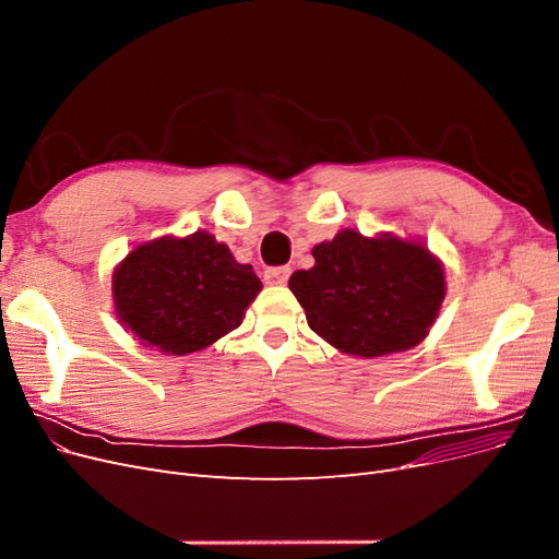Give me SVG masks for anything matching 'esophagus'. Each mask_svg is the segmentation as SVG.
Listing matches in <instances>:
<instances>
[{
    "instance_id": "1",
    "label": "esophagus",
    "mask_w": 559,
    "mask_h": 559,
    "mask_svg": "<svg viewBox=\"0 0 559 559\" xmlns=\"http://www.w3.org/2000/svg\"><path fill=\"white\" fill-rule=\"evenodd\" d=\"M292 275V267L289 265H277V267H267L263 277H265V284L270 286H282L286 284V280H289Z\"/></svg>"
}]
</instances>
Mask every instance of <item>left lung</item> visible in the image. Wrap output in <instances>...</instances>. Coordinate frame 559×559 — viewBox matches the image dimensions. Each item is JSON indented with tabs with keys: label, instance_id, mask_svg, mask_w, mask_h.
I'll return each instance as SVG.
<instances>
[{
	"label": "left lung",
	"instance_id": "left-lung-1",
	"mask_svg": "<svg viewBox=\"0 0 559 559\" xmlns=\"http://www.w3.org/2000/svg\"><path fill=\"white\" fill-rule=\"evenodd\" d=\"M289 289L310 329L352 357L376 359L425 341L445 298L443 265L415 240L341 230L312 249Z\"/></svg>",
	"mask_w": 559,
	"mask_h": 559
}]
</instances>
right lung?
<instances>
[{
    "label": "right lung",
    "instance_id": "1",
    "mask_svg": "<svg viewBox=\"0 0 559 559\" xmlns=\"http://www.w3.org/2000/svg\"><path fill=\"white\" fill-rule=\"evenodd\" d=\"M261 280L207 230L134 247L111 280L123 329L144 347L186 357L216 343L245 319Z\"/></svg>",
    "mask_w": 559,
    "mask_h": 559
}]
</instances>
